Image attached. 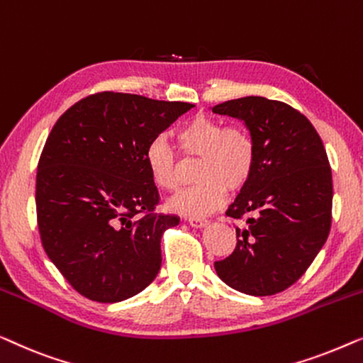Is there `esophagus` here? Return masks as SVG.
Returning <instances> with one entry per match:
<instances>
[{
    "label": "esophagus",
    "mask_w": 363,
    "mask_h": 363,
    "mask_svg": "<svg viewBox=\"0 0 363 363\" xmlns=\"http://www.w3.org/2000/svg\"><path fill=\"white\" fill-rule=\"evenodd\" d=\"M189 225L194 228H203L208 225L207 220H202V218H189Z\"/></svg>",
    "instance_id": "obj_1"
}]
</instances>
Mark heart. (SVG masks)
<instances>
[{"label":"heart","instance_id":"heart-1","mask_svg":"<svg viewBox=\"0 0 363 363\" xmlns=\"http://www.w3.org/2000/svg\"><path fill=\"white\" fill-rule=\"evenodd\" d=\"M177 143L189 157H201L196 186L167 201L171 212L184 217H206L225 201L227 191L247 186L255 167V141L242 126H225L220 120L197 115L177 133ZM146 164L157 187L176 191L182 182L176 151L164 138H156L146 150Z\"/></svg>","mask_w":363,"mask_h":363}]
</instances>
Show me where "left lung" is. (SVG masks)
Here are the masks:
<instances>
[{
    "label": "left lung",
    "mask_w": 363,
    "mask_h": 363,
    "mask_svg": "<svg viewBox=\"0 0 363 363\" xmlns=\"http://www.w3.org/2000/svg\"><path fill=\"white\" fill-rule=\"evenodd\" d=\"M245 125L255 167L227 216L247 217L218 278L250 296H272L303 277L324 247L333 217V172L318 131L283 101L243 96L211 106Z\"/></svg>",
    "instance_id": "8db88e82"
}]
</instances>
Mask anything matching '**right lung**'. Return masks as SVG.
Instances as JSON below:
<instances>
[{
  "mask_svg": "<svg viewBox=\"0 0 363 363\" xmlns=\"http://www.w3.org/2000/svg\"><path fill=\"white\" fill-rule=\"evenodd\" d=\"M186 101L101 91L57 120L35 176L43 247L82 296L120 303L161 268V237L179 218L147 213L160 194L146 150L192 108Z\"/></svg>",
  "mask_w": 363,
  "mask_h": 363,
  "instance_id": "right-lung-1",
  "label": "right lung"
}]
</instances>
